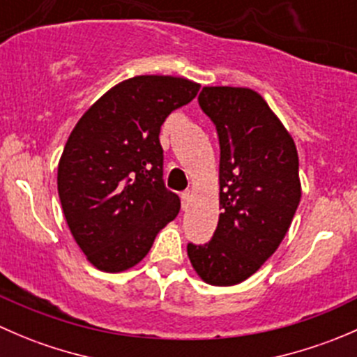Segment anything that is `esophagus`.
Here are the masks:
<instances>
[{
    "label": "esophagus",
    "mask_w": 357,
    "mask_h": 357,
    "mask_svg": "<svg viewBox=\"0 0 357 357\" xmlns=\"http://www.w3.org/2000/svg\"><path fill=\"white\" fill-rule=\"evenodd\" d=\"M192 197H193V192L192 190H186V192L181 193V202H183V208H188L190 202H192Z\"/></svg>",
    "instance_id": "1"
}]
</instances>
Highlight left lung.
I'll use <instances>...</instances> for the list:
<instances>
[{
	"label": "left lung",
	"mask_w": 357,
	"mask_h": 357,
	"mask_svg": "<svg viewBox=\"0 0 357 357\" xmlns=\"http://www.w3.org/2000/svg\"><path fill=\"white\" fill-rule=\"evenodd\" d=\"M200 109L218 129L219 214L208 243H188L208 285L245 282L280 247L301 202L298 155L290 132L257 91L205 86Z\"/></svg>",
	"instance_id": "8db88e82"
}]
</instances>
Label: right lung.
<instances>
[{
	"instance_id": "obj_1",
	"label": "right lung",
	"mask_w": 357,
	"mask_h": 357,
	"mask_svg": "<svg viewBox=\"0 0 357 357\" xmlns=\"http://www.w3.org/2000/svg\"><path fill=\"white\" fill-rule=\"evenodd\" d=\"M200 84L136 75L84 112L59 162V197L72 236L100 271L138 264L181 202L162 179L160 126L192 102Z\"/></svg>"
}]
</instances>
